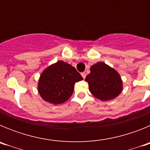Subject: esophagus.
<instances>
[{
	"label": "esophagus",
	"mask_w": 150,
	"mask_h": 150,
	"mask_svg": "<svg viewBox=\"0 0 150 150\" xmlns=\"http://www.w3.org/2000/svg\"><path fill=\"white\" fill-rule=\"evenodd\" d=\"M81 75H82V76L83 77V79H85V78H86V73H85V72L82 73Z\"/></svg>",
	"instance_id": "34e87169"
}]
</instances>
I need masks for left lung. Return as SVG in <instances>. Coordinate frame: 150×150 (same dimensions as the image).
<instances>
[{
    "instance_id": "1",
    "label": "left lung",
    "mask_w": 150,
    "mask_h": 150,
    "mask_svg": "<svg viewBox=\"0 0 150 150\" xmlns=\"http://www.w3.org/2000/svg\"><path fill=\"white\" fill-rule=\"evenodd\" d=\"M86 77L91 94L102 100H109L121 93L122 82L120 74L104 62H98L90 68Z\"/></svg>"
}]
</instances>
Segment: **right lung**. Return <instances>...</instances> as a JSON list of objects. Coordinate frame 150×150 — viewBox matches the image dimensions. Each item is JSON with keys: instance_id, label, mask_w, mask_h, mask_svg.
Listing matches in <instances>:
<instances>
[{"instance_id": "obj_1", "label": "right lung", "mask_w": 150, "mask_h": 150, "mask_svg": "<svg viewBox=\"0 0 150 150\" xmlns=\"http://www.w3.org/2000/svg\"><path fill=\"white\" fill-rule=\"evenodd\" d=\"M83 79L76 69L59 61L45 70L38 83V91L42 98L53 104H62L74 92V83Z\"/></svg>"}]
</instances>
